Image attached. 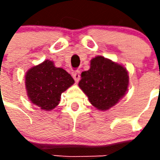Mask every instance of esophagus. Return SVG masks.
Instances as JSON below:
<instances>
[{
    "label": "esophagus",
    "instance_id": "34e87169",
    "mask_svg": "<svg viewBox=\"0 0 160 160\" xmlns=\"http://www.w3.org/2000/svg\"><path fill=\"white\" fill-rule=\"evenodd\" d=\"M73 78L75 80V82H79L80 79V71H75L73 73Z\"/></svg>",
    "mask_w": 160,
    "mask_h": 160
}]
</instances>
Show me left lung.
I'll return each instance as SVG.
<instances>
[{
	"mask_svg": "<svg viewBox=\"0 0 160 160\" xmlns=\"http://www.w3.org/2000/svg\"><path fill=\"white\" fill-rule=\"evenodd\" d=\"M128 86V75L122 65L97 56L91 61L90 69L81 73L79 87L91 104L107 111L123 97Z\"/></svg>",
	"mask_w": 160,
	"mask_h": 160,
	"instance_id": "8db88e82",
	"label": "left lung"
}]
</instances>
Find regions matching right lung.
I'll return each mask as SVG.
<instances>
[{
  "label": "right lung",
  "mask_w": 160,
  "mask_h": 160,
  "mask_svg": "<svg viewBox=\"0 0 160 160\" xmlns=\"http://www.w3.org/2000/svg\"><path fill=\"white\" fill-rule=\"evenodd\" d=\"M73 83L69 73L63 68H56L49 60L32 68L26 74V87L30 100L46 111H51L58 105L62 93Z\"/></svg>",
  "instance_id": "1"
}]
</instances>
